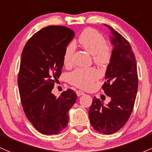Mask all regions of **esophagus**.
Returning <instances> with one entry per match:
<instances>
[{"mask_svg":"<svg viewBox=\"0 0 152 152\" xmlns=\"http://www.w3.org/2000/svg\"><path fill=\"white\" fill-rule=\"evenodd\" d=\"M76 92V95H77V96H81V95H84V92H82V91H81V90H77Z\"/></svg>","mask_w":152,"mask_h":152,"instance_id":"1","label":"esophagus"}]
</instances>
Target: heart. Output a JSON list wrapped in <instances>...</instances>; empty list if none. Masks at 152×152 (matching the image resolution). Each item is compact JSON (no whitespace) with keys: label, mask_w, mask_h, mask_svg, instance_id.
<instances>
[{"label":"heart","mask_w":152,"mask_h":152,"mask_svg":"<svg viewBox=\"0 0 152 152\" xmlns=\"http://www.w3.org/2000/svg\"><path fill=\"white\" fill-rule=\"evenodd\" d=\"M79 44L84 50L92 55L94 63L100 67H105L111 61L112 51L106 44L101 33L93 28H87L81 32L78 38ZM75 46L70 44L65 49L63 55L64 64L72 63ZM100 77V73L94 68H76L69 74L70 83L81 89H89L93 83Z\"/></svg>","instance_id":"1"}]
</instances>
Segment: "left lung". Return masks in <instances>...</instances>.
I'll list each match as a JSON object with an SVG mask.
<instances>
[{
    "instance_id": "left-lung-1",
    "label": "left lung",
    "mask_w": 152,
    "mask_h": 152,
    "mask_svg": "<svg viewBox=\"0 0 152 152\" xmlns=\"http://www.w3.org/2000/svg\"><path fill=\"white\" fill-rule=\"evenodd\" d=\"M111 30L114 45L111 61L105 72L106 81L102 86L105 95L111 97L103 105L94 97L89 110L91 125L100 133L111 135L124 127L135 104L138 86L137 64L130 43L114 28Z\"/></svg>"
}]
</instances>
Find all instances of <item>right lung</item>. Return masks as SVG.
I'll list each match as a JSON object with an SVG mask.
<instances>
[{
  "label": "right lung",
  "instance_id": "add662e5",
  "mask_svg": "<svg viewBox=\"0 0 152 152\" xmlns=\"http://www.w3.org/2000/svg\"><path fill=\"white\" fill-rule=\"evenodd\" d=\"M75 33L65 26L42 28L24 47L18 87L24 112L33 127L44 135H56L68 125V111L76 100L71 89L59 97L52 93L60 76L65 49Z\"/></svg>",
  "mask_w": 152,
  "mask_h": 152
}]
</instances>
